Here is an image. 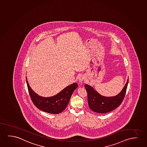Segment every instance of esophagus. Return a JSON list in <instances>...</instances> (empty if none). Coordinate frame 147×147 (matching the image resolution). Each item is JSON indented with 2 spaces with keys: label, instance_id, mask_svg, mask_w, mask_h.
Here are the masks:
<instances>
[{
  "label": "esophagus",
  "instance_id": "esophagus-1",
  "mask_svg": "<svg viewBox=\"0 0 147 147\" xmlns=\"http://www.w3.org/2000/svg\"><path fill=\"white\" fill-rule=\"evenodd\" d=\"M84 79V76H83V75H80L78 77V80L79 82H82L83 81Z\"/></svg>",
  "mask_w": 147,
  "mask_h": 147
}]
</instances>
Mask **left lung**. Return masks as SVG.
<instances>
[{
	"label": "left lung",
	"mask_w": 147,
	"mask_h": 147,
	"mask_svg": "<svg viewBox=\"0 0 147 147\" xmlns=\"http://www.w3.org/2000/svg\"><path fill=\"white\" fill-rule=\"evenodd\" d=\"M128 83V78L124 87L117 95L105 96L98 93L90 85L85 84L87 93L88 103L90 108L96 113H106L113 111L121 104L125 95Z\"/></svg>",
	"instance_id": "8db88e82"
}]
</instances>
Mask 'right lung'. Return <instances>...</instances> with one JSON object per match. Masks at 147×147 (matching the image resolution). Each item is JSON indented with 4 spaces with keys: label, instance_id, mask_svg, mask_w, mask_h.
I'll list each match as a JSON object with an SVG mask.
<instances>
[{
    "label": "right lung",
    "instance_id": "right-lung-1",
    "mask_svg": "<svg viewBox=\"0 0 147 147\" xmlns=\"http://www.w3.org/2000/svg\"><path fill=\"white\" fill-rule=\"evenodd\" d=\"M26 83L30 97L34 105L41 110L47 113L57 114L61 113L66 109L75 90L78 87L74 83L65 87L58 94L50 97L39 96L32 90L26 77Z\"/></svg>",
    "mask_w": 147,
    "mask_h": 147
}]
</instances>
